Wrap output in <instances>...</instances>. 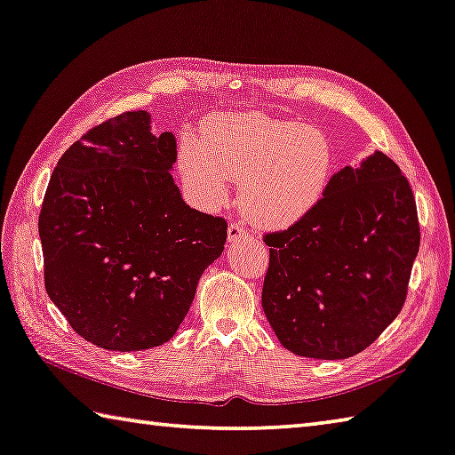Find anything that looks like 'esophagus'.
I'll list each match as a JSON object with an SVG mask.
<instances>
[{
	"mask_svg": "<svg viewBox=\"0 0 455 455\" xmlns=\"http://www.w3.org/2000/svg\"><path fill=\"white\" fill-rule=\"evenodd\" d=\"M249 230H246L243 225H238V222H230L228 225V241L230 243H236V241H244V238H249Z\"/></svg>",
	"mask_w": 455,
	"mask_h": 455,
	"instance_id": "34e87169",
	"label": "esophagus"
}]
</instances>
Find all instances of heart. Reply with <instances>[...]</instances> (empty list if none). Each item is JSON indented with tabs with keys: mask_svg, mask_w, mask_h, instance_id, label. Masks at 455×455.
<instances>
[{
	"mask_svg": "<svg viewBox=\"0 0 455 455\" xmlns=\"http://www.w3.org/2000/svg\"><path fill=\"white\" fill-rule=\"evenodd\" d=\"M185 191L201 209H217L238 183V206L259 227L286 228L320 203L334 169L322 131L262 113H220L185 133L177 148Z\"/></svg>",
	"mask_w": 455,
	"mask_h": 455,
	"instance_id": "heart-1",
	"label": "heart"
}]
</instances>
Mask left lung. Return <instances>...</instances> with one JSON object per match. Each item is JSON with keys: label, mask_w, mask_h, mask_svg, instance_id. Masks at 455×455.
I'll list each match as a JSON object with an SVG mask.
<instances>
[{"label": "left lung", "mask_w": 455, "mask_h": 455, "mask_svg": "<svg viewBox=\"0 0 455 455\" xmlns=\"http://www.w3.org/2000/svg\"><path fill=\"white\" fill-rule=\"evenodd\" d=\"M262 238L270 246L262 308L280 344L304 358H350L406 302L419 249L414 193L376 151L334 172L307 217Z\"/></svg>", "instance_id": "left-lung-1"}]
</instances>
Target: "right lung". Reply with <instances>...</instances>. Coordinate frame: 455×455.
Here are the masks:
<instances>
[{"label":"right lung","instance_id":"1","mask_svg":"<svg viewBox=\"0 0 455 455\" xmlns=\"http://www.w3.org/2000/svg\"><path fill=\"white\" fill-rule=\"evenodd\" d=\"M172 133L127 111L61 155L39 212L49 299L87 342L137 352L175 336L227 220L191 209L171 177Z\"/></svg>","mask_w":455,"mask_h":455}]
</instances>
